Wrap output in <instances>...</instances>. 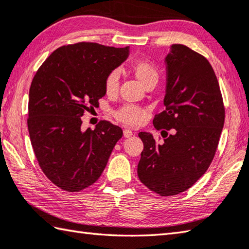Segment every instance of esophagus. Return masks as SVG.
I'll return each mask as SVG.
<instances>
[{"label":"esophagus","instance_id":"esophagus-1","mask_svg":"<svg viewBox=\"0 0 249 249\" xmlns=\"http://www.w3.org/2000/svg\"><path fill=\"white\" fill-rule=\"evenodd\" d=\"M131 135H133V131L130 129H124V138H130Z\"/></svg>","mask_w":249,"mask_h":249}]
</instances>
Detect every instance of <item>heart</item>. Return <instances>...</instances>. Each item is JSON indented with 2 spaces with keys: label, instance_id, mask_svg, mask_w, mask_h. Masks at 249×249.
Segmentation results:
<instances>
[{
  "label": "heart",
  "instance_id": "heart-1",
  "mask_svg": "<svg viewBox=\"0 0 249 249\" xmlns=\"http://www.w3.org/2000/svg\"><path fill=\"white\" fill-rule=\"evenodd\" d=\"M135 78L145 88L157 84L159 74L157 68L147 60H138L131 67ZM120 74L118 70H114L105 79V92L108 96H115L119 90ZM115 117L121 123L128 125H139L146 118V110L135 105H124L115 112Z\"/></svg>",
  "mask_w": 249,
  "mask_h": 249
}]
</instances>
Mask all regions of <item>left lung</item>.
<instances>
[{
	"instance_id": "obj_1",
	"label": "left lung",
	"mask_w": 249,
	"mask_h": 249,
	"mask_svg": "<svg viewBox=\"0 0 249 249\" xmlns=\"http://www.w3.org/2000/svg\"><path fill=\"white\" fill-rule=\"evenodd\" d=\"M166 110L155 116L154 126L165 135L140 132L144 144L138 165L141 182L160 196L184 192L204 175L217 151L224 124V106L212 65L182 44H172L165 57Z\"/></svg>"
}]
</instances>
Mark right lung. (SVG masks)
Here are the masks:
<instances>
[{"instance_id": "1", "label": "right lung", "mask_w": 249, "mask_h": 249, "mask_svg": "<svg viewBox=\"0 0 249 249\" xmlns=\"http://www.w3.org/2000/svg\"><path fill=\"white\" fill-rule=\"evenodd\" d=\"M129 49L90 42L60 46L34 77L31 145L42 171L62 190L79 192L96 182L123 137L121 128L105 120L84 131L81 117L105 96V79L128 58Z\"/></svg>"}]
</instances>
